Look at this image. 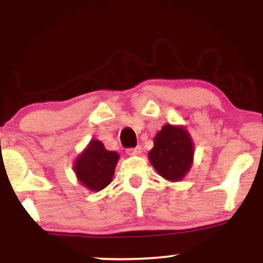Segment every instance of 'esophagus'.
<instances>
[{"label":"esophagus","instance_id":"obj_1","mask_svg":"<svg viewBox=\"0 0 263 263\" xmlns=\"http://www.w3.org/2000/svg\"><path fill=\"white\" fill-rule=\"evenodd\" d=\"M142 152V147L141 146H137L135 147V148H128L126 151V153H127L128 156H137V155H141Z\"/></svg>","mask_w":263,"mask_h":263}]
</instances>
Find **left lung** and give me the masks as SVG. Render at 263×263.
Here are the masks:
<instances>
[{
  "instance_id": "obj_1",
  "label": "left lung",
  "mask_w": 263,
  "mask_h": 263,
  "mask_svg": "<svg viewBox=\"0 0 263 263\" xmlns=\"http://www.w3.org/2000/svg\"><path fill=\"white\" fill-rule=\"evenodd\" d=\"M155 146L149 151V162L164 179L179 182L193 164L194 144L183 126L164 125L156 135Z\"/></svg>"
}]
</instances>
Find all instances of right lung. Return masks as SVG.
I'll use <instances>...</instances> for the list:
<instances>
[{"mask_svg":"<svg viewBox=\"0 0 263 263\" xmlns=\"http://www.w3.org/2000/svg\"><path fill=\"white\" fill-rule=\"evenodd\" d=\"M120 156L107 151L102 142L91 140L74 163L78 180L91 192H100L112 180Z\"/></svg>","mask_w":263,"mask_h":263,"instance_id":"add662e5","label":"right lung"}]
</instances>
